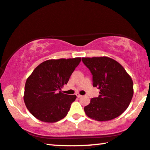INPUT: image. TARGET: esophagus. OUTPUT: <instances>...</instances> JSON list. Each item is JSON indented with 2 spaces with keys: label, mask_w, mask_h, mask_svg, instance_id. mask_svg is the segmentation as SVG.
<instances>
[{
  "label": "esophagus",
  "mask_w": 150,
  "mask_h": 150,
  "mask_svg": "<svg viewBox=\"0 0 150 150\" xmlns=\"http://www.w3.org/2000/svg\"><path fill=\"white\" fill-rule=\"evenodd\" d=\"M76 96H77V97H78V98H80V97H82L81 95H80L79 93H76Z\"/></svg>",
  "instance_id": "obj_1"
}]
</instances>
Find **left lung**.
<instances>
[{
  "mask_svg": "<svg viewBox=\"0 0 150 150\" xmlns=\"http://www.w3.org/2000/svg\"><path fill=\"white\" fill-rule=\"evenodd\" d=\"M82 61L92 73L93 87L100 90L99 97L92 98L84 108L85 114L99 122L117 117L132 101V77L121 64L108 57H83Z\"/></svg>",
  "mask_w": 150,
  "mask_h": 150,
  "instance_id": "obj_1",
  "label": "left lung"
}]
</instances>
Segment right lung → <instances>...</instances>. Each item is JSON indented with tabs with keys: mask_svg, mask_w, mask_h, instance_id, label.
Here are the masks:
<instances>
[{
	"mask_svg": "<svg viewBox=\"0 0 150 150\" xmlns=\"http://www.w3.org/2000/svg\"><path fill=\"white\" fill-rule=\"evenodd\" d=\"M81 61V57L49 59L35 69L26 81L24 101L30 113L41 122L54 123L67 115L75 95L60 90Z\"/></svg>",
	"mask_w": 150,
	"mask_h": 150,
	"instance_id": "obj_1",
	"label": "right lung"
}]
</instances>
